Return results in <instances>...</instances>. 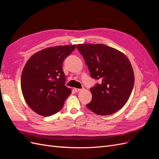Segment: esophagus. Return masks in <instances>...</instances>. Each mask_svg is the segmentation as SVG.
I'll return each mask as SVG.
<instances>
[{
	"instance_id": "esophagus-1",
	"label": "esophagus",
	"mask_w": 159,
	"mask_h": 159,
	"mask_svg": "<svg viewBox=\"0 0 159 159\" xmlns=\"http://www.w3.org/2000/svg\"><path fill=\"white\" fill-rule=\"evenodd\" d=\"M74 90H75V91H76V92H79V91H81L82 89H78V88H74Z\"/></svg>"
}]
</instances>
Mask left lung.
<instances>
[{
    "label": "left lung",
    "mask_w": 159,
    "mask_h": 159,
    "mask_svg": "<svg viewBox=\"0 0 159 159\" xmlns=\"http://www.w3.org/2000/svg\"><path fill=\"white\" fill-rule=\"evenodd\" d=\"M93 78L101 80L91 88V102L87 107L99 115H111L121 109L131 94L134 72L123 52L103 44H78Z\"/></svg>",
    "instance_id": "1"
}]
</instances>
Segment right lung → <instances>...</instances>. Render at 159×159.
<instances>
[{
    "instance_id": "obj_1",
    "label": "right lung",
    "mask_w": 159,
    "mask_h": 159,
    "mask_svg": "<svg viewBox=\"0 0 159 159\" xmlns=\"http://www.w3.org/2000/svg\"><path fill=\"white\" fill-rule=\"evenodd\" d=\"M75 49V45L50 47L33 54L21 75V89L26 103L42 116L54 115L63 107L71 93L67 88L62 63Z\"/></svg>"
}]
</instances>
